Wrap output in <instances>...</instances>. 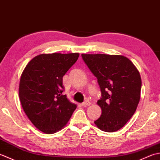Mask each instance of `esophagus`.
Wrapping results in <instances>:
<instances>
[{"mask_svg":"<svg viewBox=\"0 0 160 160\" xmlns=\"http://www.w3.org/2000/svg\"><path fill=\"white\" fill-rule=\"evenodd\" d=\"M90 104H91L90 102H89V101H85V102H84L83 103H82V106L84 107H87V106H89Z\"/></svg>","mask_w":160,"mask_h":160,"instance_id":"1","label":"esophagus"}]
</instances>
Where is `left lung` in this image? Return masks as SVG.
I'll list each match as a JSON object with an SVG mask.
<instances>
[{
    "instance_id": "8db88e82",
    "label": "left lung",
    "mask_w": 160,
    "mask_h": 160,
    "mask_svg": "<svg viewBox=\"0 0 160 160\" xmlns=\"http://www.w3.org/2000/svg\"><path fill=\"white\" fill-rule=\"evenodd\" d=\"M82 58L97 78L102 93L97 102L102 115L95 124L105 132L120 130L133 115L140 102V73L123 56L82 54Z\"/></svg>"
}]
</instances>
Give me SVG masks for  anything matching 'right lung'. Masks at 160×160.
<instances>
[{
	"label": "right lung",
	"mask_w": 160,
	"mask_h": 160,
	"mask_svg": "<svg viewBox=\"0 0 160 160\" xmlns=\"http://www.w3.org/2000/svg\"><path fill=\"white\" fill-rule=\"evenodd\" d=\"M78 57V53L41 54L33 58L22 73L19 98L22 108L32 124L45 133L62 128L77 107L62 93V77Z\"/></svg>",
	"instance_id": "obj_1"
}]
</instances>
